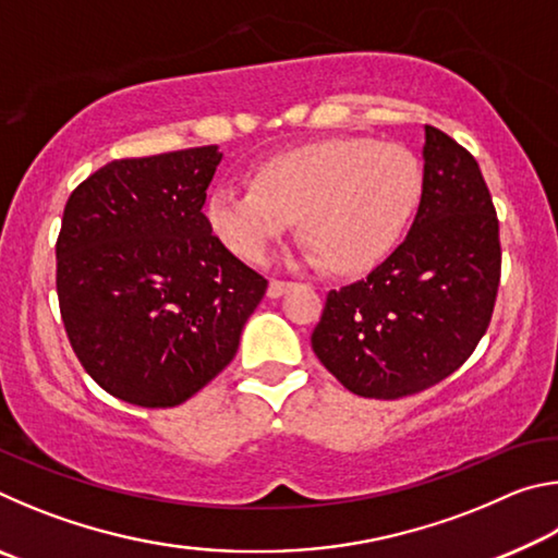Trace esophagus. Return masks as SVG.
Segmentation results:
<instances>
[{
	"label": "esophagus",
	"mask_w": 558,
	"mask_h": 558,
	"mask_svg": "<svg viewBox=\"0 0 558 558\" xmlns=\"http://www.w3.org/2000/svg\"><path fill=\"white\" fill-rule=\"evenodd\" d=\"M290 288V282H286V280H270V286H268V298H280V295H286V290Z\"/></svg>",
	"instance_id": "esophagus-1"
}]
</instances>
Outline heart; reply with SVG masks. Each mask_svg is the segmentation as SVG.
Segmentation results:
<instances>
[{
	"mask_svg": "<svg viewBox=\"0 0 558 558\" xmlns=\"http://www.w3.org/2000/svg\"><path fill=\"white\" fill-rule=\"evenodd\" d=\"M421 194L423 169L411 149L332 137L270 157L256 186H216L206 223L231 253L258 263L298 219L307 260L352 276L389 256Z\"/></svg>",
	"mask_w": 558,
	"mask_h": 558,
	"instance_id": "1",
	"label": "heart"
}]
</instances>
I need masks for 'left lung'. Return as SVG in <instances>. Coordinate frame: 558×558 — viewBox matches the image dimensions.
Returning a JSON list of instances; mask_svg holds the SVG:
<instances>
[{
    "label": "left lung",
    "instance_id": "left-lung-1",
    "mask_svg": "<svg viewBox=\"0 0 558 558\" xmlns=\"http://www.w3.org/2000/svg\"><path fill=\"white\" fill-rule=\"evenodd\" d=\"M499 266V223L480 165L426 125L411 231L364 280L329 290L315 354L364 399L428 389L460 369L487 332Z\"/></svg>",
    "mask_w": 558,
    "mask_h": 558
}]
</instances>
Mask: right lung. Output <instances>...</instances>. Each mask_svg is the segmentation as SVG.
<instances>
[{"label": "right lung", "mask_w": 558, "mask_h": 558, "mask_svg": "<svg viewBox=\"0 0 558 558\" xmlns=\"http://www.w3.org/2000/svg\"><path fill=\"white\" fill-rule=\"evenodd\" d=\"M216 145L116 159L75 186L56 290L75 356L116 399L169 409L231 364L268 280L211 233Z\"/></svg>", "instance_id": "obj_1"}]
</instances>
